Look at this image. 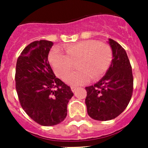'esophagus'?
<instances>
[{"mask_svg": "<svg viewBox=\"0 0 148 148\" xmlns=\"http://www.w3.org/2000/svg\"><path fill=\"white\" fill-rule=\"evenodd\" d=\"M71 91H72L73 92H74L77 89V87H76V86H71Z\"/></svg>", "mask_w": 148, "mask_h": 148, "instance_id": "obj_1", "label": "esophagus"}]
</instances>
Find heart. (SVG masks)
I'll list each match as a JSON object with an SVG mask.
<instances>
[{
    "mask_svg": "<svg viewBox=\"0 0 148 148\" xmlns=\"http://www.w3.org/2000/svg\"><path fill=\"white\" fill-rule=\"evenodd\" d=\"M64 52L59 47L53 48L49 56V62L55 73L62 77L76 63L77 70L64 76L63 79L71 85H81L102 77L112 62L113 52L108 44L97 40H85L64 47Z\"/></svg>",
    "mask_w": 148,
    "mask_h": 148,
    "instance_id": "heart-1",
    "label": "heart"
}]
</instances>
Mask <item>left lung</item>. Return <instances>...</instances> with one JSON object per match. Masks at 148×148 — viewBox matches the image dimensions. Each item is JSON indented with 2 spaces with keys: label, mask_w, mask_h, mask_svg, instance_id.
Segmentation results:
<instances>
[{
  "label": "left lung",
  "mask_w": 148,
  "mask_h": 148,
  "mask_svg": "<svg viewBox=\"0 0 148 148\" xmlns=\"http://www.w3.org/2000/svg\"><path fill=\"white\" fill-rule=\"evenodd\" d=\"M113 59L105 76L97 83L85 87L87 113L96 120L114 119L126 109L133 91L132 66L125 49L109 39Z\"/></svg>",
  "instance_id": "left-lung-1"
}]
</instances>
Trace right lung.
Here are the masks:
<instances>
[{"label":"right lung","instance_id":"1","mask_svg":"<svg viewBox=\"0 0 148 148\" xmlns=\"http://www.w3.org/2000/svg\"><path fill=\"white\" fill-rule=\"evenodd\" d=\"M53 42L35 41L26 46L16 62V89L26 114L39 125L53 126L67 114L74 95L70 86L56 78L48 61Z\"/></svg>","mask_w":148,"mask_h":148}]
</instances>
